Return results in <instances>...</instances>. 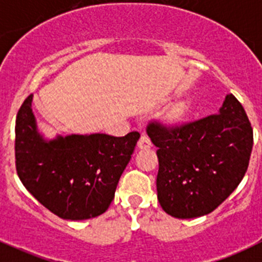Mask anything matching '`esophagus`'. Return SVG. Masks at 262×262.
Returning <instances> with one entry per match:
<instances>
[{
    "label": "esophagus",
    "instance_id": "obj_1",
    "mask_svg": "<svg viewBox=\"0 0 262 262\" xmlns=\"http://www.w3.org/2000/svg\"><path fill=\"white\" fill-rule=\"evenodd\" d=\"M151 146H152V143H151V139L148 138V136H146V134L141 136V138H139V141H138V148L148 149Z\"/></svg>",
    "mask_w": 262,
    "mask_h": 262
}]
</instances>
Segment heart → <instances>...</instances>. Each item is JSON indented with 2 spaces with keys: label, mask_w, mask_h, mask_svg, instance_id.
I'll return each instance as SVG.
<instances>
[{
  "label": "heart",
  "mask_w": 262,
  "mask_h": 262,
  "mask_svg": "<svg viewBox=\"0 0 262 262\" xmlns=\"http://www.w3.org/2000/svg\"><path fill=\"white\" fill-rule=\"evenodd\" d=\"M179 111H183V108H179Z\"/></svg>",
  "instance_id": "b5f03b06"
}]
</instances>
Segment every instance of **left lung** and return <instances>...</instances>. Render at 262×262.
Wrapping results in <instances>:
<instances>
[{"label": "left lung", "mask_w": 262, "mask_h": 262, "mask_svg": "<svg viewBox=\"0 0 262 262\" xmlns=\"http://www.w3.org/2000/svg\"><path fill=\"white\" fill-rule=\"evenodd\" d=\"M146 130L157 147V199L178 219L214 211L247 171L253 130L233 95L225 97L219 114L178 125L154 120Z\"/></svg>", "instance_id": "obj_1"}]
</instances>
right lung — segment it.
<instances>
[{
  "mask_svg": "<svg viewBox=\"0 0 262 262\" xmlns=\"http://www.w3.org/2000/svg\"><path fill=\"white\" fill-rule=\"evenodd\" d=\"M32 100V95L25 98L15 121V165L24 187L61 219L85 220L103 214L139 133L72 134L45 141L37 130Z\"/></svg>",
  "mask_w": 262,
  "mask_h": 262,
  "instance_id": "add662e5",
  "label": "right lung"
}]
</instances>
